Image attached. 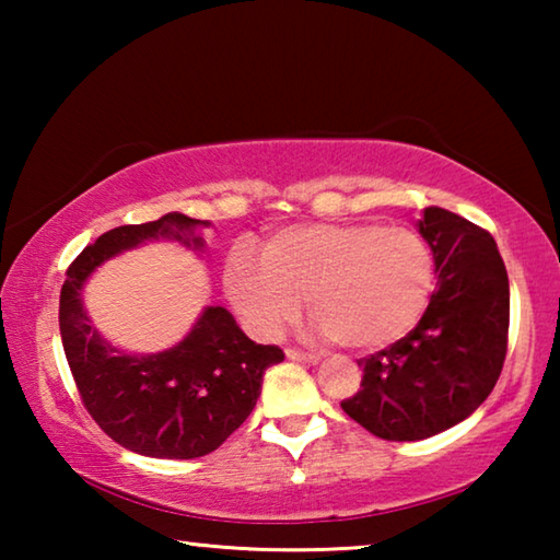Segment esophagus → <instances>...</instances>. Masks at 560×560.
Returning <instances> with one entry per match:
<instances>
[{
	"mask_svg": "<svg viewBox=\"0 0 560 560\" xmlns=\"http://www.w3.org/2000/svg\"><path fill=\"white\" fill-rule=\"evenodd\" d=\"M287 358L289 360H299V363H311V365H316L318 363V355H314V353H303V350H296V348H289L287 350Z\"/></svg>",
	"mask_w": 560,
	"mask_h": 560,
	"instance_id": "34e87169",
	"label": "esophagus"
}]
</instances>
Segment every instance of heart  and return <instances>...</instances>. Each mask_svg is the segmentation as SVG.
Segmentation results:
<instances>
[{
	"instance_id": "b5f03b06",
	"label": "heart",
	"mask_w": 560,
	"mask_h": 560,
	"mask_svg": "<svg viewBox=\"0 0 560 560\" xmlns=\"http://www.w3.org/2000/svg\"><path fill=\"white\" fill-rule=\"evenodd\" d=\"M432 287L428 242L407 226L375 222L287 226L259 246V264L236 252L224 267L226 296L254 336H279L306 299L308 316L350 350L405 338Z\"/></svg>"
}]
</instances>
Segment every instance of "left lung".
<instances>
[{"instance_id": "obj_1", "label": "left lung", "mask_w": 560, "mask_h": 560, "mask_svg": "<svg viewBox=\"0 0 560 560\" xmlns=\"http://www.w3.org/2000/svg\"><path fill=\"white\" fill-rule=\"evenodd\" d=\"M417 230L430 244L438 289L410 334L363 365L348 417L390 442L428 440L467 420L501 375L509 340V277L494 236L442 207Z\"/></svg>"}]
</instances>
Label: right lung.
I'll return each instance as SVG.
<instances>
[{
    "mask_svg": "<svg viewBox=\"0 0 560 560\" xmlns=\"http://www.w3.org/2000/svg\"><path fill=\"white\" fill-rule=\"evenodd\" d=\"M207 224L167 212L155 222L116 226L73 259L61 287V343L81 400L113 442L145 457L195 459L214 452L252 415L264 371L283 360L281 348L246 338L222 306H207L163 353H128L91 326L81 291L103 261L153 240L200 252Z\"/></svg>",
    "mask_w": 560,
    "mask_h": 560,
    "instance_id": "right-lung-1",
    "label": "right lung"
}]
</instances>
